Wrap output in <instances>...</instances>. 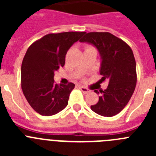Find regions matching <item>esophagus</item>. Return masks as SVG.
<instances>
[{
  "label": "esophagus",
  "instance_id": "esophagus-1",
  "mask_svg": "<svg viewBox=\"0 0 156 156\" xmlns=\"http://www.w3.org/2000/svg\"><path fill=\"white\" fill-rule=\"evenodd\" d=\"M80 89L81 90V91L83 92L84 94H87V93H89V92H90V90H88L87 88L84 87L80 86Z\"/></svg>",
  "mask_w": 156,
  "mask_h": 156
}]
</instances>
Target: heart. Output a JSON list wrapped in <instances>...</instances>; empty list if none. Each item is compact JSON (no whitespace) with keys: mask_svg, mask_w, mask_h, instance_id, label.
<instances>
[{"mask_svg":"<svg viewBox=\"0 0 156 156\" xmlns=\"http://www.w3.org/2000/svg\"><path fill=\"white\" fill-rule=\"evenodd\" d=\"M91 48H93V47H91V46H86V47H85V48H84V51L89 50V49H91Z\"/></svg>","mask_w":156,"mask_h":156,"instance_id":"1","label":"heart"}]
</instances>
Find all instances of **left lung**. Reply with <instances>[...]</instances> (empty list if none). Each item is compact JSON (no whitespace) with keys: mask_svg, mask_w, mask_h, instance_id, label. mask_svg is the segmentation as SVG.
I'll list each match as a JSON object with an SVG mask.
<instances>
[{"mask_svg":"<svg viewBox=\"0 0 156 156\" xmlns=\"http://www.w3.org/2000/svg\"><path fill=\"white\" fill-rule=\"evenodd\" d=\"M80 42H88L98 48L101 56L100 82L108 81L100 94L96 105H90L98 115L112 117L119 113L129 102L137 83L136 62L130 47L125 41L108 32L84 33Z\"/></svg>","mask_w":156,"mask_h":156,"instance_id":"8db88e82","label":"left lung"}]
</instances>
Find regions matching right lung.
Listing matches in <instances>:
<instances>
[{
  "instance_id": "obj_1",
  "label": "right lung",
  "mask_w": 156,
  "mask_h": 156,
  "mask_svg": "<svg viewBox=\"0 0 156 156\" xmlns=\"http://www.w3.org/2000/svg\"><path fill=\"white\" fill-rule=\"evenodd\" d=\"M85 32L49 34L29 47L21 68V87L33 109L49 116L64 109L75 84H56L55 72L63 67L70 47Z\"/></svg>"
}]
</instances>
